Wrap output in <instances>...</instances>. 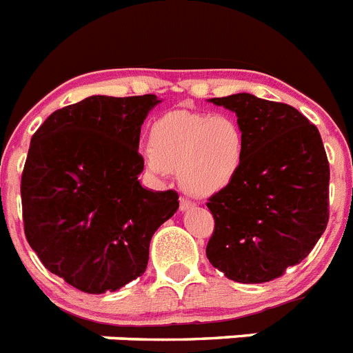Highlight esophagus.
<instances>
[{
	"label": "esophagus",
	"mask_w": 353,
	"mask_h": 353,
	"mask_svg": "<svg viewBox=\"0 0 353 353\" xmlns=\"http://www.w3.org/2000/svg\"><path fill=\"white\" fill-rule=\"evenodd\" d=\"M196 205L192 203L191 199H187V198H180V210L182 212H187V210H191V208H194Z\"/></svg>",
	"instance_id": "esophagus-1"
}]
</instances>
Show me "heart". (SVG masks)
Listing matches in <instances>:
<instances>
[{
    "label": "heart",
    "mask_w": 353,
    "mask_h": 353,
    "mask_svg": "<svg viewBox=\"0 0 353 353\" xmlns=\"http://www.w3.org/2000/svg\"><path fill=\"white\" fill-rule=\"evenodd\" d=\"M245 136L228 114L171 111L150 127V145L139 155L146 171L166 179L179 168L180 185L207 198L236 180L245 161Z\"/></svg>",
    "instance_id": "1"
}]
</instances>
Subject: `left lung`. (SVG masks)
Here are the masks:
<instances>
[{"label":"left lung","mask_w":353,"mask_h":353,"mask_svg":"<svg viewBox=\"0 0 353 353\" xmlns=\"http://www.w3.org/2000/svg\"><path fill=\"white\" fill-rule=\"evenodd\" d=\"M236 114L245 161L208 199L207 258L236 283H265L301 263L329 221V162L316 127L295 108L251 95L208 99Z\"/></svg>","instance_id":"8db88e82"}]
</instances>
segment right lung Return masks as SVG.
I'll return each mask as SVG.
<instances>
[{"label":"right lung","mask_w":353,"mask_h":353,"mask_svg":"<svg viewBox=\"0 0 353 353\" xmlns=\"http://www.w3.org/2000/svg\"><path fill=\"white\" fill-rule=\"evenodd\" d=\"M155 95H92L33 134L21 180L24 233L49 272L86 293L141 276L150 240L179 210L174 191L139 182V134Z\"/></svg>","instance_id":"1"}]
</instances>
